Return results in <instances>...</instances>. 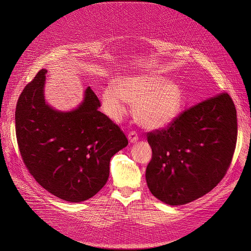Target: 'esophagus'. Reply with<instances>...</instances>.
<instances>
[{
  "label": "esophagus",
  "instance_id": "esophagus-1",
  "mask_svg": "<svg viewBox=\"0 0 251 251\" xmlns=\"http://www.w3.org/2000/svg\"><path fill=\"white\" fill-rule=\"evenodd\" d=\"M128 139L131 143H134L138 140V134L135 132V131H130L128 134Z\"/></svg>",
  "mask_w": 251,
  "mask_h": 251
}]
</instances>
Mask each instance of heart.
I'll return each mask as SVG.
<instances>
[{
  "mask_svg": "<svg viewBox=\"0 0 251 251\" xmlns=\"http://www.w3.org/2000/svg\"><path fill=\"white\" fill-rule=\"evenodd\" d=\"M104 112L116 121L126 114L125 102L134 104V118L147 129L163 128L178 117L182 105L180 88L153 75H130L117 79L101 96Z\"/></svg>",
  "mask_w": 251,
  "mask_h": 251,
  "instance_id": "1",
  "label": "heart"
}]
</instances>
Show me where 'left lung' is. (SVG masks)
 Masks as SVG:
<instances>
[{"instance_id": "8db88e82", "label": "left lung", "mask_w": 251, "mask_h": 251, "mask_svg": "<svg viewBox=\"0 0 251 251\" xmlns=\"http://www.w3.org/2000/svg\"><path fill=\"white\" fill-rule=\"evenodd\" d=\"M152 151L149 189L157 200L182 205L203 196L226 175L237 141V114L221 92L184 110L163 129L148 132Z\"/></svg>"}]
</instances>
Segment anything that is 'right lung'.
<instances>
[{
    "label": "right lung",
    "mask_w": 251,
    "mask_h": 251,
    "mask_svg": "<svg viewBox=\"0 0 251 251\" xmlns=\"http://www.w3.org/2000/svg\"><path fill=\"white\" fill-rule=\"evenodd\" d=\"M46 69L21 92L16 104V137L22 161L35 181L50 193L84 201L107 183L111 157L128 144L123 131L100 112L90 87L79 108L62 113L46 103Z\"/></svg>",
    "instance_id": "obj_1"
}]
</instances>
